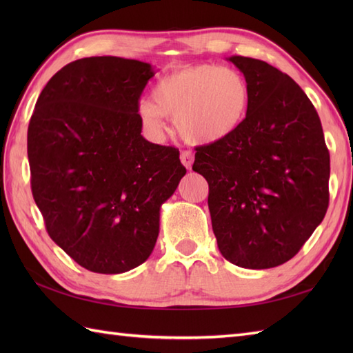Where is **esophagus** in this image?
Masks as SVG:
<instances>
[{"instance_id":"esophagus-1","label":"esophagus","mask_w":353,"mask_h":353,"mask_svg":"<svg viewBox=\"0 0 353 353\" xmlns=\"http://www.w3.org/2000/svg\"><path fill=\"white\" fill-rule=\"evenodd\" d=\"M181 161H182L185 168L191 170L192 162H194V154L190 152V150H182V152H181Z\"/></svg>"}]
</instances>
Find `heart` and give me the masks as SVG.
Returning a JSON list of instances; mask_svg holds the SVG:
<instances>
[{"mask_svg":"<svg viewBox=\"0 0 353 353\" xmlns=\"http://www.w3.org/2000/svg\"><path fill=\"white\" fill-rule=\"evenodd\" d=\"M250 86L241 72L214 63L185 65L165 74L153 88V99H142L138 112L152 133L174 119L181 137L191 144H215L230 138L245 121Z\"/></svg>","mask_w":353,"mask_h":353,"instance_id":"1","label":"heart"}]
</instances>
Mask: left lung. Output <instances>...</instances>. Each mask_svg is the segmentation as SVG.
Instances as JSON below:
<instances>
[{"label": "left lung", "instance_id": "left-lung-1", "mask_svg": "<svg viewBox=\"0 0 353 353\" xmlns=\"http://www.w3.org/2000/svg\"><path fill=\"white\" fill-rule=\"evenodd\" d=\"M229 61L249 81V114L230 138L197 147L192 170L208 181L223 256L243 268H272L323 221L331 161L317 110L294 80L258 59Z\"/></svg>", "mask_w": 353, "mask_h": 353}]
</instances>
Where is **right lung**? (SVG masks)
<instances>
[{
  "label": "right lung",
  "instance_id": "obj_1",
  "mask_svg": "<svg viewBox=\"0 0 353 353\" xmlns=\"http://www.w3.org/2000/svg\"><path fill=\"white\" fill-rule=\"evenodd\" d=\"M145 62L79 59L57 71L30 119L32 192L48 235L89 272L141 265L159 235L161 206L185 176L174 147L141 134Z\"/></svg>",
  "mask_w": 353,
  "mask_h": 353
}]
</instances>
